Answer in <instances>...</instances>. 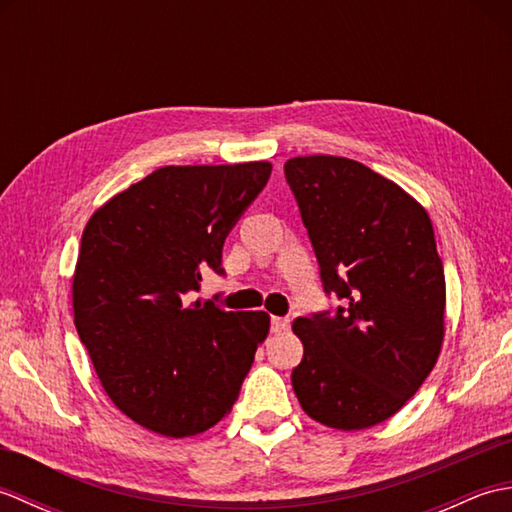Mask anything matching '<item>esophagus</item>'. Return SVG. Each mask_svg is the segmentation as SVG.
I'll list each match as a JSON object with an SVG mask.
<instances>
[{
	"label": "esophagus",
	"instance_id": "obj_1",
	"mask_svg": "<svg viewBox=\"0 0 512 512\" xmlns=\"http://www.w3.org/2000/svg\"><path fill=\"white\" fill-rule=\"evenodd\" d=\"M288 328H290V319L288 317H273V319H270V330H273L275 334L286 332Z\"/></svg>",
	"mask_w": 512,
	"mask_h": 512
}]
</instances>
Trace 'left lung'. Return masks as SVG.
<instances>
[{
	"mask_svg": "<svg viewBox=\"0 0 512 512\" xmlns=\"http://www.w3.org/2000/svg\"><path fill=\"white\" fill-rule=\"evenodd\" d=\"M286 180L341 306L299 317L292 389L312 420L358 431L394 416L438 361L444 268L427 211L396 182L339 156H299Z\"/></svg>",
	"mask_w": 512,
	"mask_h": 512,
	"instance_id": "left-lung-1",
	"label": "left lung"
}]
</instances>
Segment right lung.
Returning a JSON list of instances; mask_svg holds the SVG:
<instances>
[{
    "mask_svg": "<svg viewBox=\"0 0 512 512\" xmlns=\"http://www.w3.org/2000/svg\"><path fill=\"white\" fill-rule=\"evenodd\" d=\"M270 171V162L162 167L85 226L74 325L107 396L140 427L195 436L237 400L270 317L187 306V295L202 270L224 275V239Z\"/></svg>",
    "mask_w": 512,
    "mask_h": 512,
    "instance_id": "right-lung-1",
    "label": "right lung"
}]
</instances>
